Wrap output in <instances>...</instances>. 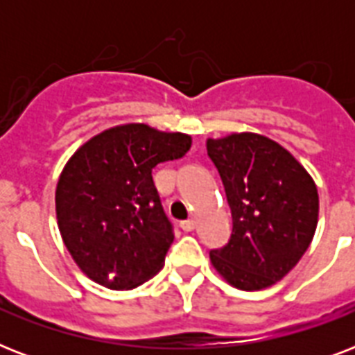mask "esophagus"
<instances>
[{"label": "esophagus", "mask_w": 355, "mask_h": 355, "mask_svg": "<svg viewBox=\"0 0 355 355\" xmlns=\"http://www.w3.org/2000/svg\"><path fill=\"white\" fill-rule=\"evenodd\" d=\"M180 228H182L184 232H193V230H195V221H193V219L182 221V223H180Z\"/></svg>", "instance_id": "obj_1"}]
</instances>
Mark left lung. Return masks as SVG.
Listing matches in <instances>:
<instances>
[{
  "label": "left lung",
  "mask_w": 355,
  "mask_h": 355,
  "mask_svg": "<svg viewBox=\"0 0 355 355\" xmlns=\"http://www.w3.org/2000/svg\"><path fill=\"white\" fill-rule=\"evenodd\" d=\"M232 211V236L210 261L243 291L275 286L300 261L319 221L313 177L278 141L256 132L206 139Z\"/></svg>",
  "instance_id": "1"
}]
</instances>
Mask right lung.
<instances>
[{"label":"right lung","mask_w":355,"mask_h":355,"mask_svg":"<svg viewBox=\"0 0 355 355\" xmlns=\"http://www.w3.org/2000/svg\"><path fill=\"white\" fill-rule=\"evenodd\" d=\"M189 147V134L125 123L92 136L69 156L55 189L57 225L90 280L127 291L164 267L173 232L153 169L182 158Z\"/></svg>","instance_id":"right-lung-1"}]
</instances>
